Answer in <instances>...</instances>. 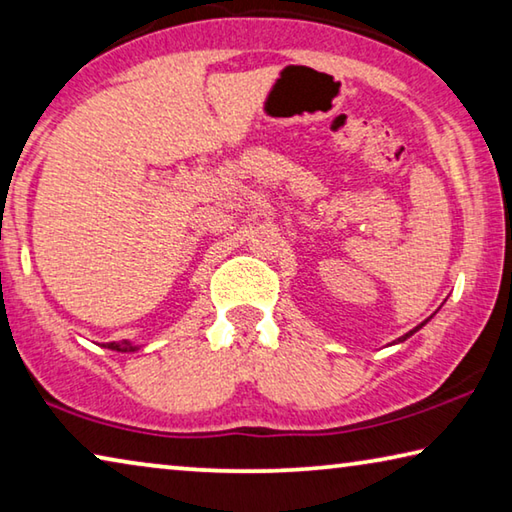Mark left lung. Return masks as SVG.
I'll list each match as a JSON object with an SVG mask.
<instances>
[{
	"label": "left lung",
	"instance_id": "left-lung-1",
	"mask_svg": "<svg viewBox=\"0 0 512 512\" xmlns=\"http://www.w3.org/2000/svg\"><path fill=\"white\" fill-rule=\"evenodd\" d=\"M426 323H428V319H426V321H424V323H419V326H417V328H415V330H410V332H408V335H403V337H399V342H405V339H408V337H410V335H415V332H417V330H419V328H421V326H426Z\"/></svg>",
	"mask_w": 512,
	"mask_h": 512
}]
</instances>
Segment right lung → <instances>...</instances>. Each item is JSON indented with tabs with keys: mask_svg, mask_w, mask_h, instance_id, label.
Returning <instances> with one entry per match:
<instances>
[{
	"mask_svg": "<svg viewBox=\"0 0 512 512\" xmlns=\"http://www.w3.org/2000/svg\"><path fill=\"white\" fill-rule=\"evenodd\" d=\"M107 348H111V351H118V353H132V351H136V348L139 346H134L132 342H109V344H104Z\"/></svg>",
	"mask_w": 512,
	"mask_h": 512,
	"instance_id": "add662e5",
	"label": "right lung"
}]
</instances>
